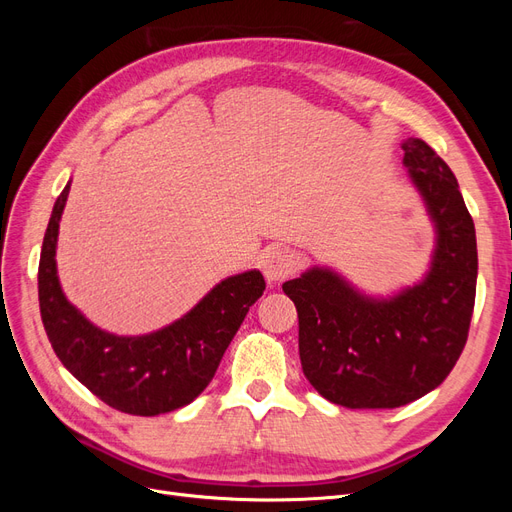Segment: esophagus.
Segmentation results:
<instances>
[{"mask_svg": "<svg viewBox=\"0 0 512 512\" xmlns=\"http://www.w3.org/2000/svg\"><path fill=\"white\" fill-rule=\"evenodd\" d=\"M260 269H262V273H265L269 282H280L297 271V260H294V256L288 250H282V247H273V250H267L265 254H262Z\"/></svg>", "mask_w": 512, "mask_h": 512, "instance_id": "34e87169", "label": "esophagus"}]
</instances>
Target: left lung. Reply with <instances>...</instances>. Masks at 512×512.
I'll use <instances>...</instances> for the list:
<instances>
[{
    "label": "left lung",
    "mask_w": 512,
    "mask_h": 512,
    "mask_svg": "<svg viewBox=\"0 0 512 512\" xmlns=\"http://www.w3.org/2000/svg\"><path fill=\"white\" fill-rule=\"evenodd\" d=\"M404 164L438 228L425 280L374 301L327 269L282 288L299 314V356L309 384L337 406L399 408L436 389L468 342L476 297V232L448 164L421 138Z\"/></svg>",
    "instance_id": "obj_1"
}]
</instances>
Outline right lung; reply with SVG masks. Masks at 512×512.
<instances>
[{
	"label": "right lung",
	"instance_id": "1",
	"mask_svg": "<svg viewBox=\"0 0 512 512\" xmlns=\"http://www.w3.org/2000/svg\"><path fill=\"white\" fill-rule=\"evenodd\" d=\"M70 183L55 200L44 232L38 301L46 337L70 374L111 408L156 416L188 406L215 376L250 307L265 292L260 271L228 277L190 314L141 337H119L94 327L61 292L55 267L59 220Z\"/></svg>",
	"mask_w": 512,
	"mask_h": 512
}]
</instances>
